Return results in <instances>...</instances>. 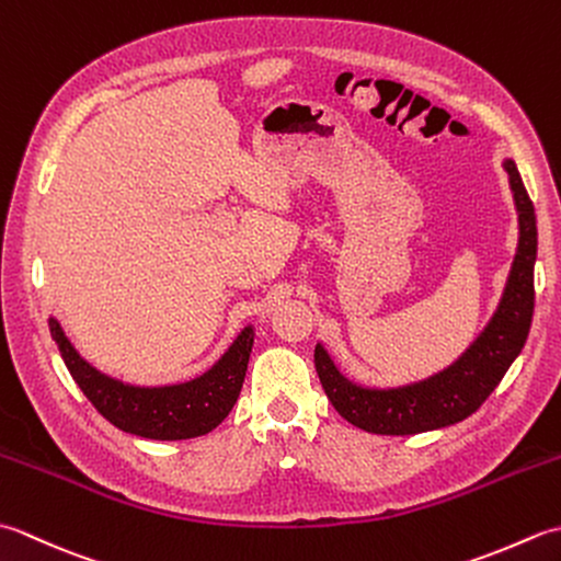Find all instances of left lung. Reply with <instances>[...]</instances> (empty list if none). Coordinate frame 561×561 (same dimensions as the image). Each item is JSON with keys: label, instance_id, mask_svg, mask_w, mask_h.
<instances>
[{"label": "left lung", "instance_id": "left-lung-1", "mask_svg": "<svg viewBox=\"0 0 561 561\" xmlns=\"http://www.w3.org/2000/svg\"><path fill=\"white\" fill-rule=\"evenodd\" d=\"M504 169L518 207L520 238L499 311L482 335L472 342V347L446 371L422 380V383L396 390H368L350 383L318 344V378L332 408L350 424L364 428L368 434L408 436L462 422L490 398L511 362L520 354L535 306L533 265L535 253H538V226H535L533 202L520 181L516 163L508 159L504 161Z\"/></svg>", "mask_w": 561, "mask_h": 561}]
</instances>
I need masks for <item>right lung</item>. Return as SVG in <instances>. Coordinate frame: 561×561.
I'll list each match as a JSON object with an SVG mask.
<instances>
[{
	"label": "right lung",
	"mask_w": 561,
	"mask_h": 561,
	"mask_svg": "<svg viewBox=\"0 0 561 561\" xmlns=\"http://www.w3.org/2000/svg\"><path fill=\"white\" fill-rule=\"evenodd\" d=\"M50 332L71 378L77 380L93 408L123 432L157 440L195 438L219 426L238 400L248 356L253 350V330L245 328L233 347L205 376L183 386L135 388L99 374L83 362L57 320H50Z\"/></svg>",
	"instance_id": "right-lung-1"
}]
</instances>
